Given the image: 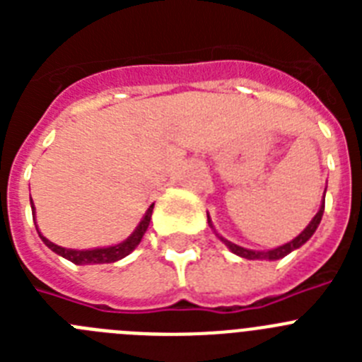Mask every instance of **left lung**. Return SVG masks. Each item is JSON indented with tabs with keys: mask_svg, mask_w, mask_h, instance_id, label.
<instances>
[{
	"mask_svg": "<svg viewBox=\"0 0 362 362\" xmlns=\"http://www.w3.org/2000/svg\"><path fill=\"white\" fill-rule=\"evenodd\" d=\"M322 212H325V196H322V203H321V206H319V212L315 214V216H313V219L310 221L308 226H306V228L303 230V232H300L299 235H297V238H293L292 241L284 243V245L277 246V248H272V250H250V248H243V246H239V245H235V243L228 241V239H225V238H223V235H219V233L216 232V228H214L212 219H210L209 214H206V217H209L210 228H212L214 232H216V235L221 239V241H223L226 246H228V250L232 252V254L239 255V257L252 259V261H254V259H261V261H263V259H267V261H277V259H283L284 255H288L290 252H293V250H297V248H300V246L305 245V243L308 241L310 238H312L313 232L317 230L319 223H321Z\"/></svg>",
	"mask_w": 362,
	"mask_h": 362,
	"instance_id": "obj_1",
	"label": "left lung"
}]
</instances>
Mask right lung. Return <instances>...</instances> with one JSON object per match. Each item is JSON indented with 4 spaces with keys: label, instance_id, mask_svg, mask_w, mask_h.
<instances>
[{
    "label": "right lung",
    "instance_id": "right-lung-1",
    "mask_svg": "<svg viewBox=\"0 0 362 362\" xmlns=\"http://www.w3.org/2000/svg\"><path fill=\"white\" fill-rule=\"evenodd\" d=\"M30 206H32V217L36 219V206L32 203L30 199ZM152 210H153V204H150L148 210L145 212L143 219L139 221V225L136 226L132 233H130L129 238L124 239V241L117 243V245H112V246H103V248H90V250H74V248H63V246L56 245V243L49 241V239L45 238L43 233L37 230L40 233L41 241L45 245L49 246L50 250L56 252L57 255H62V257L69 259L72 261L74 264H105V263H116L119 259L127 257L132 250H136V246L141 243L143 235H145L146 228L150 225V219H152Z\"/></svg>",
    "mask_w": 362,
    "mask_h": 362
}]
</instances>
